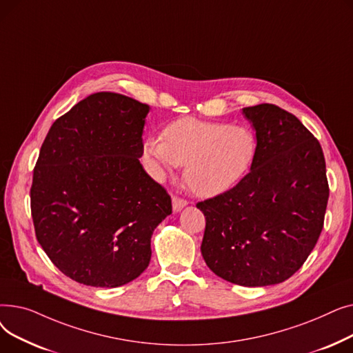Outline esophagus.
Masks as SVG:
<instances>
[{
	"label": "esophagus",
	"instance_id": "esophagus-1",
	"mask_svg": "<svg viewBox=\"0 0 353 353\" xmlns=\"http://www.w3.org/2000/svg\"><path fill=\"white\" fill-rule=\"evenodd\" d=\"M172 203H173V212H180L183 208H186L188 206V201L184 200V199H180V197H177V196H173V199H172Z\"/></svg>",
	"mask_w": 353,
	"mask_h": 353
}]
</instances>
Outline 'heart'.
<instances>
[{"label":"heart","mask_w":353,"mask_h":353,"mask_svg":"<svg viewBox=\"0 0 353 353\" xmlns=\"http://www.w3.org/2000/svg\"><path fill=\"white\" fill-rule=\"evenodd\" d=\"M144 150L157 173L186 165L184 181L190 190L216 197L245 177L256 154V139L246 127L186 117L164 128V140L148 139Z\"/></svg>","instance_id":"b5f03b06"}]
</instances>
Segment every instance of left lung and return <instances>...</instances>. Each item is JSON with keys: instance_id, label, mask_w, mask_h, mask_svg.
Returning <instances> with one entry per match:
<instances>
[{"instance_id": "left-lung-1", "label": "left lung", "mask_w": 353, "mask_h": 353, "mask_svg": "<svg viewBox=\"0 0 353 353\" xmlns=\"http://www.w3.org/2000/svg\"><path fill=\"white\" fill-rule=\"evenodd\" d=\"M243 116L256 132L250 172L197 203L206 217L200 250L221 279L261 288L302 268L323 229L329 186L322 147L298 117L268 103Z\"/></svg>"}]
</instances>
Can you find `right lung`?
I'll list each match as a JSON object with an SVG mask.
<instances>
[{"mask_svg":"<svg viewBox=\"0 0 353 353\" xmlns=\"http://www.w3.org/2000/svg\"><path fill=\"white\" fill-rule=\"evenodd\" d=\"M150 107L94 92L54 121L37 160L31 197L35 236L70 279L117 288L150 263L152 234L172 199L148 176L143 128Z\"/></svg>","mask_w":353,"mask_h":353,"instance_id":"right-lung-1","label":"right lung"}]
</instances>
